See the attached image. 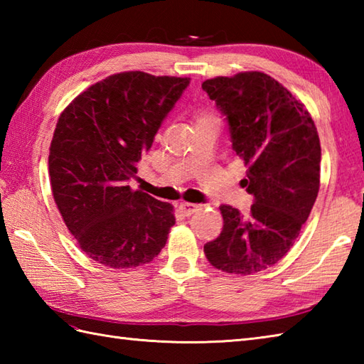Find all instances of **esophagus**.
Returning <instances> with one entry per match:
<instances>
[{
    "mask_svg": "<svg viewBox=\"0 0 364 364\" xmlns=\"http://www.w3.org/2000/svg\"><path fill=\"white\" fill-rule=\"evenodd\" d=\"M198 208H200V205H196V203H188V202L180 203V211H181L184 215L194 214V213L198 210Z\"/></svg>",
    "mask_w": 364,
    "mask_h": 364,
    "instance_id": "34e87169",
    "label": "esophagus"
}]
</instances>
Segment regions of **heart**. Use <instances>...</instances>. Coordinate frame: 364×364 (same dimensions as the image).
<instances>
[{"mask_svg":"<svg viewBox=\"0 0 364 364\" xmlns=\"http://www.w3.org/2000/svg\"><path fill=\"white\" fill-rule=\"evenodd\" d=\"M202 117H213V115H208V114H205V115H202Z\"/></svg>","mask_w":364,"mask_h":364,"instance_id":"obj_1","label":"heart"}]
</instances>
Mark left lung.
Masks as SVG:
<instances>
[{"label":"left lung","mask_w":364,"mask_h":364,"mask_svg":"<svg viewBox=\"0 0 364 364\" xmlns=\"http://www.w3.org/2000/svg\"><path fill=\"white\" fill-rule=\"evenodd\" d=\"M202 87L227 115L247 167L241 186L255 197L249 214L219 208L222 233L203 252L222 272L252 275L292 249L313 210L321 186L318 128L305 105L262 72L215 76Z\"/></svg>","instance_id":"left-lung-1"}]
</instances>
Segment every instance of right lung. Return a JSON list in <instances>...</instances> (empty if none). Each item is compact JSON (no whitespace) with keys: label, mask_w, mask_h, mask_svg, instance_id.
<instances>
[{"label":"right lung","mask_w":364,"mask_h":364,"mask_svg":"<svg viewBox=\"0 0 364 364\" xmlns=\"http://www.w3.org/2000/svg\"><path fill=\"white\" fill-rule=\"evenodd\" d=\"M189 78L122 72L92 84L59 115L48 168L54 202L80 249L129 269L164 249L173 206L128 186Z\"/></svg>","instance_id":"1"}]
</instances>
